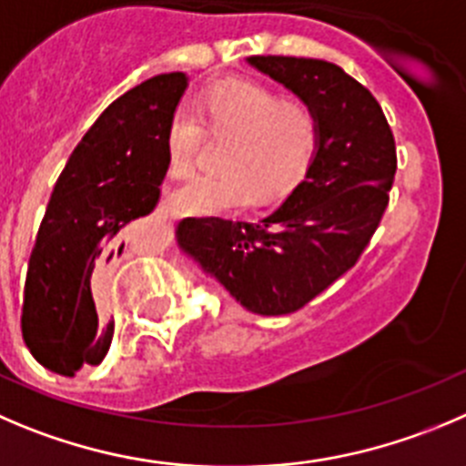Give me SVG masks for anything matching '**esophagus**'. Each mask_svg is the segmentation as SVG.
I'll use <instances>...</instances> for the list:
<instances>
[{"label":"esophagus","instance_id":"obj_1","mask_svg":"<svg viewBox=\"0 0 466 466\" xmlns=\"http://www.w3.org/2000/svg\"><path fill=\"white\" fill-rule=\"evenodd\" d=\"M164 208H167V212H169V215H178V212H176L174 208H169V206H164Z\"/></svg>","mask_w":466,"mask_h":466}]
</instances>
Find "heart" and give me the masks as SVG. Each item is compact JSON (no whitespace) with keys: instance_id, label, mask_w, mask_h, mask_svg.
Returning <instances> with one entry per match:
<instances>
[{"instance_id":"obj_1","label":"heart","mask_w":466,"mask_h":466,"mask_svg":"<svg viewBox=\"0 0 466 466\" xmlns=\"http://www.w3.org/2000/svg\"><path fill=\"white\" fill-rule=\"evenodd\" d=\"M183 103L167 127V162L185 176L197 162L203 141L202 114L212 135H230L217 174L192 176L174 192L178 210L217 215L245 206L249 197L265 201L290 189L307 174L320 141L316 112L283 100L274 88L247 79H228L208 88L197 103Z\"/></svg>"}]
</instances>
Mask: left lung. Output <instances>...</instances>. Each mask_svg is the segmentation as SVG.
Segmentation results:
<instances>
[{
	"label": "left lung",
	"instance_id": "8db88e82",
	"mask_svg": "<svg viewBox=\"0 0 466 466\" xmlns=\"http://www.w3.org/2000/svg\"><path fill=\"white\" fill-rule=\"evenodd\" d=\"M316 112L320 141L307 176L254 221L187 217L178 247L258 316H286L343 277L373 238L396 176V141L366 86L322 59L249 56Z\"/></svg>",
	"mask_w": 466,
	"mask_h": 466
}]
</instances>
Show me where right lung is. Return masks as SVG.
<instances>
[{
  "instance_id": "right-lung-1",
  "label": "right lung",
  "mask_w": 466,
  "mask_h": 466,
  "mask_svg": "<svg viewBox=\"0 0 466 466\" xmlns=\"http://www.w3.org/2000/svg\"><path fill=\"white\" fill-rule=\"evenodd\" d=\"M187 88L164 73L105 109L68 157L31 251L22 339L41 366L73 378L109 352L114 318L103 297L114 258L132 245V221L157 206L169 162L167 127Z\"/></svg>"
}]
</instances>
